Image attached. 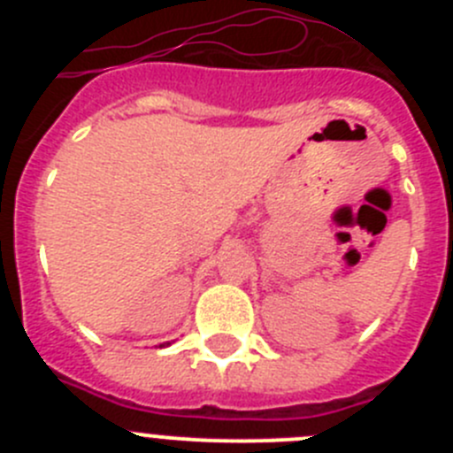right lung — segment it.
I'll use <instances>...</instances> for the list:
<instances>
[{"instance_id": "1", "label": "right lung", "mask_w": 453, "mask_h": 453, "mask_svg": "<svg viewBox=\"0 0 453 453\" xmlns=\"http://www.w3.org/2000/svg\"><path fill=\"white\" fill-rule=\"evenodd\" d=\"M161 347H165V345H161Z\"/></svg>"}]
</instances>
